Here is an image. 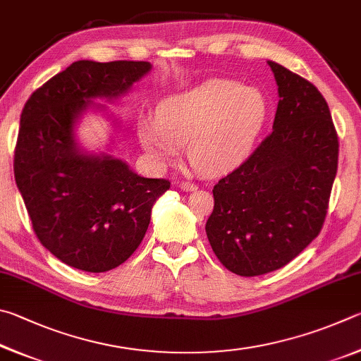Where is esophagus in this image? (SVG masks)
Listing matches in <instances>:
<instances>
[{
    "mask_svg": "<svg viewBox=\"0 0 361 361\" xmlns=\"http://www.w3.org/2000/svg\"><path fill=\"white\" fill-rule=\"evenodd\" d=\"M179 187H180V190H184V192H195V190H197V188H198L197 185L192 184V182H187V180L180 182Z\"/></svg>",
    "mask_w": 361,
    "mask_h": 361,
    "instance_id": "obj_1",
    "label": "esophagus"
}]
</instances>
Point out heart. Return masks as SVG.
<instances>
[{
  "label": "heart",
  "instance_id": "b5f03b06",
  "mask_svg": "<svg viewBox=\"0 0 361 361\" xmlns=\"http://www.w3.org/2000/svg\"><path fill=\"white\" fill-rule=\"evenodd\" d=\"M268 116L269 101L260 88L207 79L161 99L157 120H142L137 136L161 166L174 163L188 142V158L200 173L222 174L247 160Z\"/></svg>",
  "mask_w": 361,
  "mask_h": 361
}]
</instances>
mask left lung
I'll return each mask as SVG.
<instances>
[{
  "label": "left lung",
  "mask_w": 361,
  "mask_h": 361,
  "mask_svg": "<svg viewBox=\"0 0 361 361\" xmlns=\"http://www.w3.org/2000/svg\"><path fill=\"white\" fill-rule=\"evenodd\" d=\"M279 92L273 133L214 187L206 235L214 254L244 277L276 271L322 230L338 169V135L311 82L268 61Z\"/></svg>",
  "instance_id": "8db88e82"
}]
</instances>
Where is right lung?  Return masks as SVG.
<instances>
[{"instance_id": "right-lung-1", "label": "right lung", "mask_w": 361, "mask_h": 361, "mask_svg": "<svg viewBox=\"0 0 361 361\" xmlns=\"http://www.w3.org/2000/svg\"><path fill=\"white\" fill-rule=\"evenodd\" d=\"M150 69L149 61L79 60L25 103L16 184L37 239L69 267L104 273L128 260L155 201L169 188V180L139 176L126 161L87 152L75 139L82 116L104 109L94 99L122 97Z\"/></svg>"}]
</instances>
